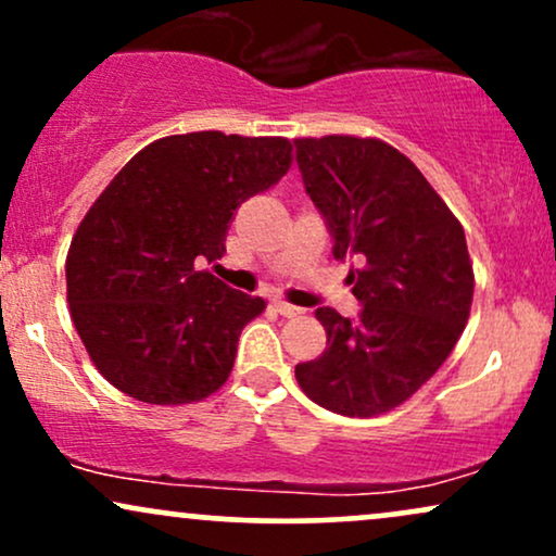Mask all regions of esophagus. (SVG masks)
<instances>
[{"instance_id":"1","label":"esophagus","mask_w":556,"mask_h":556,"mask_svg":"<svg viewBox=\"0 0 556 556\" xmlns=\"http://www.w3.org/2000/svg\"><path fill=\"white\" fill-rule=\"evenodd\" d=\"M274 308H277V314L285 318L303 316V308H298V305H292V303H285V300H274Z\"/></svg>"}]
</instances>
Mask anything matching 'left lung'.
<instances>
[{
	"instance_id": "obj_1",
	"label": "left lung",
	"mask_w": 556,
	"mask_h": 556,
	"mask_svg": "<svg viewBox=\"0 0 556 556\" xmlns=\"http://www.w3.org/2000/svg\"><path fill=\"white\" fill-rule=\"evenodd\" d=\"M295 162L334 258L361 261L348 274L358 318L318 308L327 350L298 363L295 379L331 413L379 416L418 392L460 340L473 300L468 242L416 164L384 140L300 138Z\"/></svg>"
}]
</instances>
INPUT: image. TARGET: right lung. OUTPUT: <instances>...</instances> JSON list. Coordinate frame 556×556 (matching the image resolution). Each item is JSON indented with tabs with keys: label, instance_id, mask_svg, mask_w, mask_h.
Wrapping results in <instances>:
<instances>
[{
	"label": "right lung",
	"instance_id": "1",
	"mask_svg": "<svg viewBox=\"0 0 556 556\" xmlns=\"http://www.w3.org/2000/svg\"><path fill=\"white\" fill-rule=\"evenodd\" d=\"M290 140L188 132L138 151L96 198L67 253V303L88 355L119 392L182 405L216 392L264 311L206 269L240 203L290 169Z\"/></svg>",
	"mask_w": 556,
	"mask_h": 556
}]
</instances>
